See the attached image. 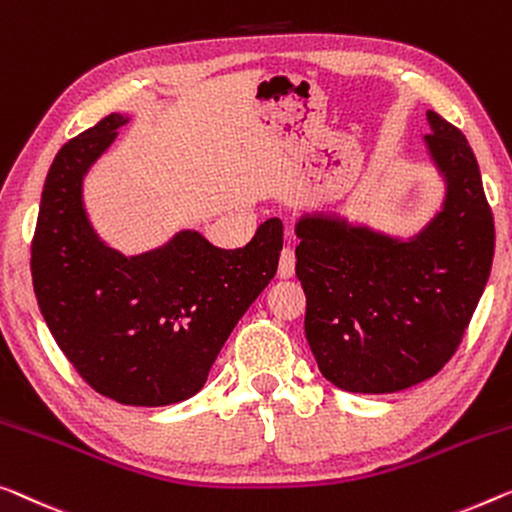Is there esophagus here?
Returning a JSON list of instances; mask_svg holds the SVG:
<instances>
[{
  "label": "esophagus",
  "mask_w": 512,
  "mask_h": 512,
  "mask_svg": "<svg viewBox=\"0 0 512 512\" xmlns=\"http://www.w3.org/2000/svg\"><path fill=\"white\" fill-rule=\"evenodd\" d=\"M296 266V255L292 248H282L280 253V264H278V276L280 278H292Z\"/></svg>",
  "instance_id": "obj_1"
}]
</instances>
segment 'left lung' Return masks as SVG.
Masks as SVG:
<instances>
[{"instance_id":"left-lung-1","label":"left lung","mask_w":512,"mask_h":512,"mask_svg":"<svg viewBox=\"0 0 512 512\" xmlns=\"http://www.w3.org/2000/svg\"><path fill=\"white\" fill-rule=\"evenodd\" d=\"M427 156L444 202L421 232L386 234L338 213L296 223L305 338L319 372L349 393H395L451 361L483 296L494 218L467 137L427 110Z\"/></svg>"}]
</instances>
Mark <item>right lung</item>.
I'll return each instance as SVG.
<instances>
[{"instance_id":"add662e5","label":"right lung","mask_w":512,"mask_h":512,"mask_svg":"<svg viewBox=\"0 0 512 512\" xmlns=\"http://www.w3.org/2000/svg\"><path fill=\"white\" fill-rule=\"evenodd\" d=\"M128 117L112 112L59 149L45 177L32 241V280L52 338L105 398L165 407L193 398L236 322L276 276L282 223L223 250L181 230L124 255L91 225L82 181Z\"/></svg>"}]
</instances>
